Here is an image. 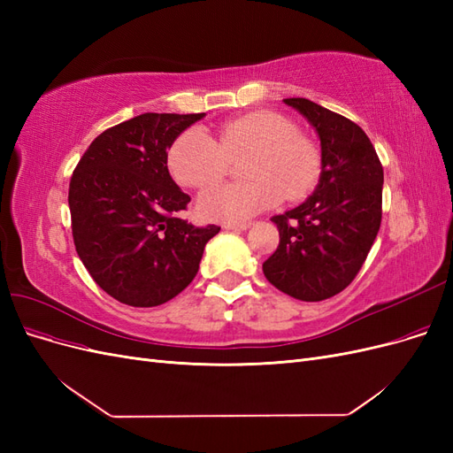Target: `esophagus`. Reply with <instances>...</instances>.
Wrapping results in <instances>:
<instances>
[{
	"label": "esophagus",
	"mask_w": 453,
	"mask_h": 453,
	"mask_svg": "<svg viewBox=\"0 0 453 453\" xmlns=\"http://www.w3.org/2000/svg\"><path fill=\"white\" fill-rule=\"evenodd\" d=\"M251 223H225L226 230H248Z\"/></svg>",
	"instance_id": "esophagus-1"
}]
</instances>
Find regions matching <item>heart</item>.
<instances>
[{"label": "heart", "instance_id": "obj_1", "mask_svg": "<svg viewBox=\"0 0 453 453\" xmlns=\"http://www.w3.org/2000/svg\"><path fill=\"white\" fill-rule=\"evenodd\" d=\"M243 162V183H226L205 190L200 198L203 217L243 223L285 200H300L315 188L321 175V153L295 122L276 111H253L223 122L215 140L202 128L177 135L168 166L177 183L205 188L221 181L230 162Z\"/></svg>", "mask_w": 453, "mask_h": 453}]
</instances>
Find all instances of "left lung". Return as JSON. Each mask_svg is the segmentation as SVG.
Instances as JSON below:
<instances>
[{
	"label": "left lung",
	"instance_id": "obj_1",
	"mask_svg": "<svg viewBox=\"0 0 453 453\" xmlns=\"http://www.w3.org/2000/svg\"><path fill=\"white\" fill-rule=\"evenodd\" d=\"M321 140V177L298 208L272 217L280 245L263 265L266 280L306 303L344 291L357 276L381 223L383 168L353 120L306 98H287Z\"/></svg>",
	"mask_w": 453,
	"mask_h": 453
}]
</instances>
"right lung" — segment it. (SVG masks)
<instances>
[{"label":"right lung","mask_w":453,"mask_h":453,"mask_svg":"<svg viewBox=\"0 0 453 453\" xmlns=\"http://www.w3.org/2000/svg\"><path fill=\"white\" fill-rule=\"evenodd\" d=\"M203 113H143L107 128L81 157L70 181L79 258L122 304L168 303L195 280L205 243L221 226L181 219L190 196L168 172V147Z\"/></svg>","instance_id":"add662e5"}]
</instances>
